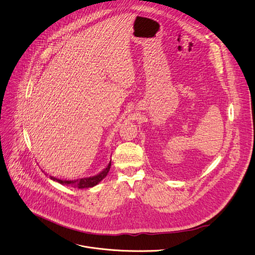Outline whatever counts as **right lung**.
I'll return each instance as SVG.
<instances>
[{
    "mask_svg": "<svg viewBox=\"0 0 255 255\" xmlns=\"http://www.w3.org/2000/svg\"><path fill=\"white\" fill-rule=\"evenodd\" d=\"M110 167H111V161L109 162L108 166L103 170L101 171L99 174L93 176V177H89V178H82V179H78V180H74V181H66V180H60V179H57L55 177H51L49 176V179L54 181V182H57L61 185H71L72 187L74 188H77V189H88V188H92L94 186H96L97 184H99L108 174L109 170H110Z\"/></svg>",
    "mask_w": 255,
    "mask_h": 255,
    "instance_id": "obj_1",
    "label": "right lung"
}]
</instances>
